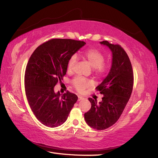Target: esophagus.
Instances as JSON below:
<instances>
[{"label":"esophagus","instance_id":"1","mask_svg":"<svg viewBox=\"0 0 158 158\" xmlns=\"http://www.w3.org/2000/svg\"><path fill=\"white\" fill-rule=\"evenodd\" d=\"M83 99H84V98H83L82 97H81V96H78V101L82 100Z\"/></svg>","mask_w":158,"mask_h":158}]
</instances>
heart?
I'll use <instances>...</instances> for the list:
<instances>
[{"instance_id":"1","label":"heart","mask_w":158,"mask_h":158,"mask_svg":"<svg viewBox=\"0 0 158 158\" xmlns=\"http://www.w3.org/2000/svg\"><path fill=\"white\" fill-rule=\"evenodd\" d=\"M82 57L90 67L94 69V74L97 77H102L106 73L107 66L103 63L105 61V56L101 51L94 49V48L89 49L83 54ZM76 62V57L75 55H72L69 58L67 65V70L69 73L73 72ZM72 84L77 90L79 92H82L87 87L92 85V82L77 77L73 80Z\"/></svg>"}]
</instances>
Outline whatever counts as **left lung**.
<instances>
[{
	"label": "left lung",
	"instance_id": "left-lung-1",
	"mask_svg": "<svg viewBox=\"0 0 158 158\" xmlns=\"http://www.w3.org/2000/svg\"><path fill=\"white\" fill-rule=\"evenodd\" d=\"M112 53L111 67L107 76L97 87L103 97L97 103V99L89 98L91 108L85 114L89 127L97 131L105 130L116 122L131 97L133 87L132 65L127 52L118 44L108 41L100 42Z\"/></svg>",
	"mask_w": 158,
	"mask_h": 158
}]
</instances>
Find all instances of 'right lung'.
I'll return each mask as SVG.
<instances>
[{
  "label": "right lung",
  "mask_w": 158,
  "mask_h": 158,
  "mask_svg": "<svg viewBox=\"0 0 158 158\" xmlns=\"http://www.w3.org/2000/svg\"><path fill=\"white\" fill-rule=\"evenodd\" d=\"M84 41L52 39L42 44L31 54L25 72V90L35 116L42 124L55 128L63 124L78 100L76 94L55 93L54 87L66 74L69 58Z\"/></svg>",
  "instance_id": "obj_1"
}]
</instances>
